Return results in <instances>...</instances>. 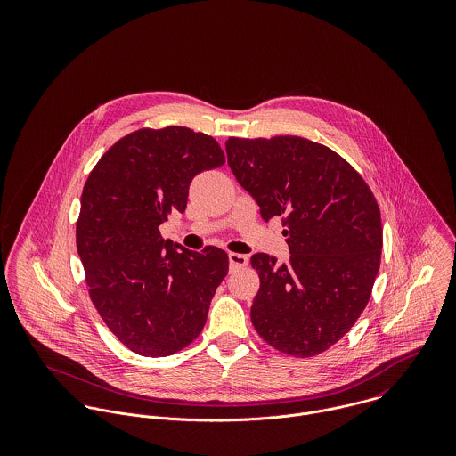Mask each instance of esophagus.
I'll use <instances>...</instances> for the list:
<instances>
[{
  "label": "esophagus",
  "mask_w": 456,
  "mask_h": 456,
  "mask_svg": "<svg viewBox=\"0 0 456 456\" xmlns=\"http://www.w3.org/2000/svg\"><path fill=\"white\" fill-rule=\"evenodd\" d=\"M228 260H230V268H242L249 263V258L246 255H239V253H230Z\"/></svg>",
  "instance_id": "34e87169"
}]
</instances>
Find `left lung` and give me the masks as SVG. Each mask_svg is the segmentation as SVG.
<instances>
[{
  "instance_id": "8db88e82",
  "label": "left lung",
  "mask_w": 456,
  "mask_h": 456,
  "mask_svg": "<svg viewBox=\"0 0 456 456\" xmlns=\"http://www.w3.org/2000/svg\"><path fill=\"white\" fill-rule=\"evenodd\" d=\"M228 165L260 205L282 217L289 261L253 255L260 277L251 322L273 349L322 354L369 304L381 265L379 205L363 177L335 151L302 136L226 140Z\"/></svg>"
}]
</instances>
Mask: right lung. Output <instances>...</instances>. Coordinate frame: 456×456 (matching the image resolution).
Returning <instances> with one entry per match:
<instances>
[{"label": "right lung", "instance_id": "1", "mask_svg": "<svg viewBox=\"0 0 456 456\" xmlns=\"http://www.w3.org/2000/svg\"><path fill=\"white\" fill-rule=\"evenodd\" d=\"M221 165L224 152L205 133L140 128L109 147L84 184L75 239L87 291L109 330L140 356L188 347L228 273L223 249L177 251L159 233L174 210H186L196 174Z\"/></svg>", "mask_w": 456, "mask_h": 456}]
</instances>
